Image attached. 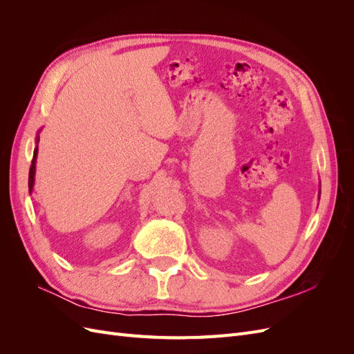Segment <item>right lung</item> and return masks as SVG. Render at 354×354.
Returning a JSON list of instances; mask_svg holds the SVG:
<instances>
[{
  "mask_svg": "<svg viewBox=\"0 0 354 354\" xmlns=\"http://www.w3.org/2000/svg\"><path fill=\"white\" fill-rule=\"evenodd\" d=\"M38 143V138H37ZM37 153H38V147H35L34 151V158H32V164L29 169V194L32 192V187H34V181H35V162H37Z\"/></svg>",
  "mask_w": 354,
  "mask_h": 354,
  "instance_id": "1",
  "label": "right lung"
}]
</instances>
